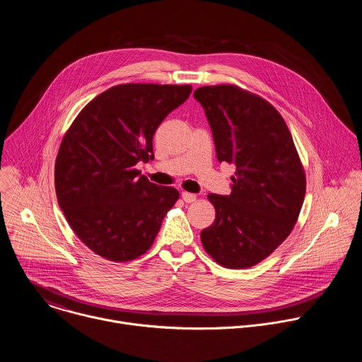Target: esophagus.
<instances>
[{"instance_id": "1", "label": "esophagus", "mask_w": 362, "mask_h": 362, "mask_svg": "<svg viewBox=\"0 0 362 362\" xmlns=\"http://www.w3.org/2000/svg\"><path fill=\"white\" fill-rule=\"evenodd\" d=\"M182 199H183L186 203H192V202L196 200V194L189 193V192H182Z\"/></svg>"}]
</instances>
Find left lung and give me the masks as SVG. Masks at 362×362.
Listing matches in <instances>:
<instances>
[{
  "label": "left lung",
  "instance_id": "obj_1",
  "mask_svg": "<svg viewBox=\"0 0 362 362\" xmlns=\"http://www.w3.org/2000/svg\"><path fill=\"white\" fill-rule=\"evenodd\" d=\"M193 95L218 160L236 166L230 194L208 196L216 219L200 232L202 245L222 267H253L288 238L303 203L305 172L291 132L267 100L235 86L199 87Z\"/></svg>",
  "mask_w": 362,
  "mask_h": 362
}]
</instances>
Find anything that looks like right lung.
Masks as SVG:
<instances>
[{
	"label": "right lung",
	"instance_id": "obj_1",
	"mask_svg": "<svg viewBox=\"0 0 362 362\" xmlns=\"http://www.w3.org/2000/svg\"><path fill=\"white\" fill-rule=\"evenodd\" d=\"M192 86L120 84L98 94L66 133L56 160L59 204L74 233L113 262L150 249L179 199L136 169L153 159V136Z\"/></svg>",
	"mask_w": 362,
	"mask_h": 362
}]
</instances>
